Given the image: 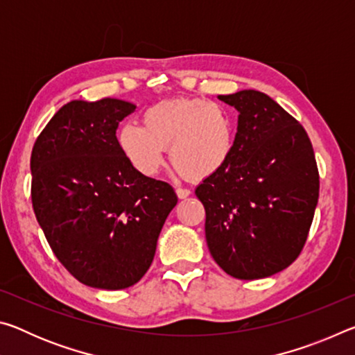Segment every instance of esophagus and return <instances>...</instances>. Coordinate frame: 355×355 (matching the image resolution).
Here are the masks:
<instances>
[{
	"mask_svg": "<svg viewBox=\"0 0 355 355\" xmlns=\"http://www.w3.org/2000/svg\"><path fill=\"white\" fill-rule=\"evenodd\" d=\"M175 192H177L178 199H186V197H189V194H191V191L186 188H177Z\"/></svg>",
	"mask_w": 355,
	"mask_h": 355,
	"instance_id": "1",
	"label": "esophagus"
}]
</instances>
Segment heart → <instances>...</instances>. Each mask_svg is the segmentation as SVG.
<instances>
[{
  "label": "heart",
  "instance_id": "heart-1",
  "mask_svg": "<svg viewBox=\"0 0 355 355\" xmlns=\"http://www.w3.org/2000/svg\"><path fill=\"white\" fill-rule=\"evenodd\" d=\"M142 123H125L117 146L144 177L161 171L167 147L173 167L192 180L214 175L235 150V120L216 101L188 97L156 101L144 111Z\"/></svg>",
  "mask_w": 355,
  "mask_h": 355
}]
</instances>
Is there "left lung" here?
I'll list each match as a JSON object with an SVG mask.
<instances>
[{"label":"left lung","instance_id":"8db88e82","mask_svg":"<svg viewBox=\"0 0 355 355\" xmlns=\"http://www.w3.org/2000/svg\"><path fill=\"white\" fill-rule=\"evenodd\" d=\"M236 107L228 163L196 188L209 254L235 279L269 277L296 260L320 197L313 147L296 119L258 91L219 95Z\"/></svg>","mask_w":355,"mask_h":355}]
</instances>
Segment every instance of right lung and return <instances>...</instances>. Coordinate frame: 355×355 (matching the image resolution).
<instances>
[{"instance_id": "add662e5", "label": "right lung", "mask_w": 355, "mask_h": 355, "mask_svg": "<svg viewBox=\"0 0 355 355\" xmlns=\"http://www.w3.org/2000/svg\"><path fill=\"white\" fill-rule=\"evenodd\" d=\"M135 110L117 98L70 101L31 153L33 208L48 244L76 280L101 290L144 277L178 200L169 183L141 175L120 152L119 122Z\"/></svg>"}]
</instances>
